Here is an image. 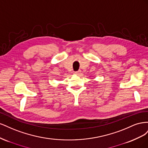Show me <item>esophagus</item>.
Instances as JSON below:
<instances>
[{"label":"esophagus","instance_id":"1","mask_svg":"<svg viewBox=\"0 0 148 148\" xmlns=\"http://www.w3.org/2000/svg\"><path fill=\"white\" fill-rule=\"evenodd\" d=\"M74 74L76 75H79L80 74H81V71H75L74 72Z\"/></svg>","mask_w":148,"mask_h":148}]
</instances>
